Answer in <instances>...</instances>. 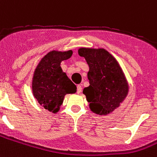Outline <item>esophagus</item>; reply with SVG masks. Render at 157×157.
Listing matches in <instances>:
<instances>
[{
    "label": "esophagus",
    "instance_id": "34e87169",
    "mask_svg": "<svg viewBox=\"0 0 157 157\" xmlns=\"http://www.w3.org/2000/svg\"><path fill=\"white\" fill-rule=\"evenodd\" d=\"M82 87L81 85H78L77 86V94H81L82 93Z\"/></svg>",
    "mask_w": 157,
    "mask_h": 157
}]
</instances>
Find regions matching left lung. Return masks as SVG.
<instances>
[{
	"mask_svg": "<svg viewBox=\"0 0 157 157\" xmlns=\"http://www.w3.org/2000/svg\"><path fill=\"white\" fill-rule=\"evenodd\" d=\"M89 66V86L83 89L90 109L106 116L120 106L128 94V84L117 59L104 48H79Z\"/></svg>",
	"mask_w": 157,
	"mask_h": 157,
	"instance_id": "obj_1",
	"label": "left lung"
}]
</instances>
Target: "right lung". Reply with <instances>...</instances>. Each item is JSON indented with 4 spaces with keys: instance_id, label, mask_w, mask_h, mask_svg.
<instances>
[{
    "instance_id": "add662e5",
    "label": "right lung",
    "mask_w": 157,
    "mask_h": 157,
    "mask_svg": "<svg viewBox=\"0 0 157 157\" xmlns=\"http://www.w3.org/2000/svg\"><path fill=\"white\" fill-rule=\"evenodd\" d=\"M73 52L51 51L45 55L35 70L32 79V92L35 98L48 111L57 113L64 96L75 94L76 86L63 72L60 63L70 59Z\"/></svg>"
}]
</instances>
